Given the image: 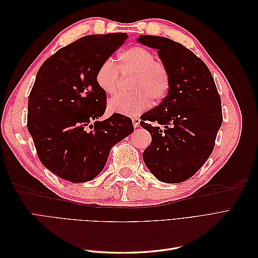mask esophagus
I'll list each match as a JSON object with an SVG mask.
<instances>
[{"label":"esophagus","mask_w":258,"mask_h":258,"mask_svg":"<svg viewBox=\"0 0 258 258\" xmlns=\"http://www.w3.org/2000/svg\"><path fill=\"white\" fill-rule=\"evenodd\" d=\"M140 121H141V119H140V118H138V117H134V118H132V123H134V126H135V128L139 127V124H140Z\"/></svg>","instance_id":"esophagus-1"}]
</instances>
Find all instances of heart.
Returning <instances> with one entry per match:
<instances>
[{
	"label": "heart",
	"mask_w": 258,
	"mask_h": 258,
	"mask_svg": "<svg viewBox=\"0 0 258 258\" xmlns=\"http://www.w3.org/2000/svg\"><path fill=\"white\" fill-rule=\"evenodd\" d=\"M118 69L122 75H132L131 93L116 95L108 102V111L116 114L135 116L142 113L153 102L167 96L170 88V74L161 61L142 46H132L119 54ZM112 60H105L96 73L98 87L106 95H112L119 83V72Z\"/></svg>",
	"instance_id": "b5f03b06"
}]
</instances>
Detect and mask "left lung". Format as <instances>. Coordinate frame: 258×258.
Here are the masks:
<instances>
[{"mask_svg": "<svg viewBox=\"0 0 258 258\" xmlns=\"http://www.w3.org/2000/svg\"><path fill=\"white\" fill-rule=\"evenodd\" d=\"M138 42L157 49L170 74L168 95L141 116L140 124L152 136L143 160L159 181L181 183L212 154L223 122L221 98L205 62L185 46L153 35Z\"/></svg>", "mask_w": 258, "mask_h": 258, "instance_id": "8db88e82", "label": "left lung"}]
</instances>
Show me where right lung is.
I'll use <instances>...</instances> for the list:
<instances>
[{"label":"right lung","mask_w":258,"mask_h":258,"mask_svg":"<svg viewBox=\"0 0 258 258\" xmlns=\"http://www.w3.org/2000/svg\"><path fill=\"white\" fill-rule=\"evenodd\" d=\"M127 33L87 35L62 47L38 70L28 101V130L44 167L72 183L95 178L111 148L134 131L131 118L99 120L106 93L96 83L99 67Z\"/></svg>","instance_id":"right-lung-1"}]
</instances>
